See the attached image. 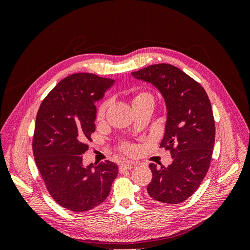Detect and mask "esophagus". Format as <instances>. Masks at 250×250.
Masks as SVG:
<instances>
[{
    "label": "esophagus",
    "mask_w": 250,
    "mask_h": 250,
    "mask_svg": "<svg viewBox=\"0 0 250 250\" xmlns=\"http://www.w3.org/2000/svg\"><path fill=\"white\" fill-rule=\"evenodd\" d=\"M135 166H137V164H135V163H123V164H121V166H120V170L121 171L130 170V169L134 168Z\"/></svg>",
    "instance_id": "esophagus-1"
}]
</instances>
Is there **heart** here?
<instances>
[{
	"label": "heart",
	"instance_id": "heart-1",
	"mask_svg": "<svg viewBox=\"0 0 250 250\" xmlns=\"http://www.w3.org/2000/svg\"><path fill=\"white\" fill-rule=\"evenodd\" d=\"M148 96H151V95H149V94H147V93H142V94H140V95H138L137 97H135L133 100H137V99H140V98L148 97ZM107 106H108V101H105V102H103V103L100 105L99 108H98V111H97V117H98V119H102V118L104 117L105 111H106V109H107Z\"/></svg>",
	"mask_w": 250,
	"mask_h": 250
}]
</instances>
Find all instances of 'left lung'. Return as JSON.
<instances>
[{
  "instance_id": "obj_1",
  "label": "left lung",
  "mask_w": 250,
  "mask_h": 250,
  "mask_svg": "<svg viewBox=\"0 0 250 250\" xmlns=\"http://www.w3.org/2000/svg\"><path fill=\"white\" fill-rule=\"evenodd\" d=\"M150 83L164 98L167 109L161 147L171 152L168 167L150 164L152 180L147 187L151 198L175 204L197 190L209 168L215 144V121L204 88L178 67L158 63L131 73Z\"/></svg>"
}]
</instances>
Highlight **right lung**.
Masks as SVG:
<instances>
[{
  "mask_svg": "<svg viewBox=\"0 0 250 250\" xmlns=\"http://www.w3.org/2000/svg\"><path fill=\"white\" fill-rule=\"evenodd\" d=\"M115 80L78 73L62 79L44 98L36 116L33 155L49 193L59 206L85 211L109 195L118 165L105 161L84 166L97 118L96 103Z\"/></svg>",
  "mask_w": 250,
  "mask_h": 250,
  "instance_id": "obj_1",
  "label": "right lung"
}]
</instances>
